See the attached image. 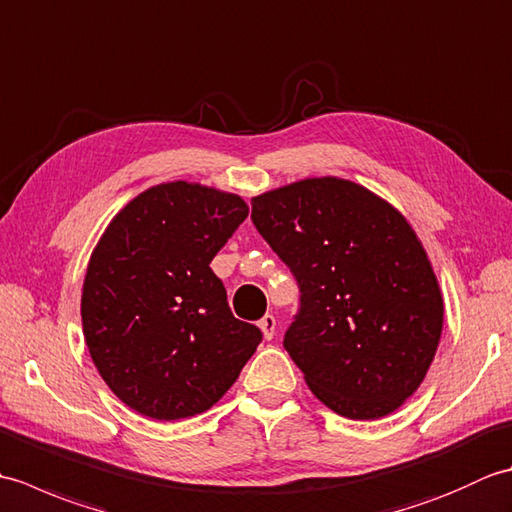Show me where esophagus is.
Here are the masks:
<instances>
[{
  "instance_id": "esophagus-1",
  "label": "esophagus",
  "mask_w": 512,
  "mask_h": 512,
  "mask_svg": "<svg viewBox=\"0 0 512 512\" xmlns=\"http://www.w3.org/2000/svg\"><path fill=\"white\" fill-rule=\"evenodd\" d=\"M275 325H277V321H275L273 314H264V317L259 319V328H262L266 341H270L275 336Z\"/></svg>"
}]
</instances>
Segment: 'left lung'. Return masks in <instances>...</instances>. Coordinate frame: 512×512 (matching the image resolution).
Returning <instances> with one entry per match:
<instances>
[{
    "label": "left lung",
    "instance_id": "8db88e82",
    "mask_svg": "<svg viewBox=\"0 0 512 512\" xmlns=\"http://www.w3.org/2000/svg\"><path fill=\"white\" fill-rule=\"evenodd\" d=\"M250 204L301 292L284 347L312 394L352 420L396 411L436 356L444 314L405 217L339 178L301 180Z\"/></svg>",
    "mask_w": 512,
    "mask_h": 512
}]
</instances>
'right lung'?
<instances>
[{
    "label": "right lung",
    "mask_w": 512,
    "mask_h": 512,
    "mask_svg": "<svg viewBox=\"0 0 512 512\" xmlns=\"http://www.w3.org/2000/svg\"><path fill=\"white\" fill-rule=\"evenodd\" d=\"M248 206L233 193L169 182L107 226L85 275L81 317L92 361L127 407L154 420L211 409L262 343L233 317L211 270Z\"/></svg>",
    "instance_id": "1"
}]
</instances>
